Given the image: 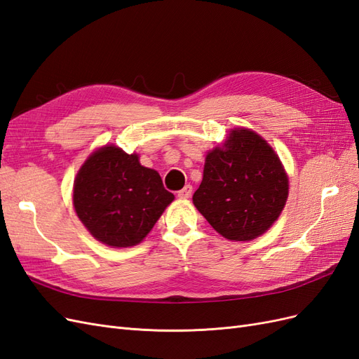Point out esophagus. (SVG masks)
Segmentation results:
<instances>
[{"mask_svg":"<svg viewBox=\"0 0 359 359\" xmlns=\"http://www.w3.org/2000/svg\"><path fill=\"white\" fill-rule=\"evenodd\" d=\"M191 193H193V187L189 184V186H186L182 190L178 191V198L180 199H189L191 196Z\"/></svg>","mask_w":359,"mask_h":359,"instance_id":"esophagus-1","label":"esophagus"}]
</instances>
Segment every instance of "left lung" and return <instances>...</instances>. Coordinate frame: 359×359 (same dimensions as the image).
<instances>
[{
  "mask_svg": "<svg viewBox=\"0 0 359 359\" xmlns=\"http://www.w3.org/2000/svg\"><path fill=\"white\" fill-rule=\"evenodd\" d=\"M289 180L276 151L250 128H232L223 147L206 154L193 203L231 241H252L283 211Z\"/></svg>",
  "mask_w": 359,
  "mask_h": 359,
  "instance_id": "1",
  "label": "left lung"
}]
</instances>
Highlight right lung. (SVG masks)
<instances>
[{
    "mask_svg": "<svg viewBox=\"0 0 359 359\" xmlns=\"http://www.w3.org/2000/svg\"><path fill=\"white\" fill-rule=\"evenodd\" d=\"M175 199L158 172L115 145L85 160L73 186V205L88 232L114 248L139 244Z\"/></svg>",
    "mask_w": 359,
    "mask_h": 359,
    "instance_id": "add662e5",
    "label": "right lung"
}]
</instances>
